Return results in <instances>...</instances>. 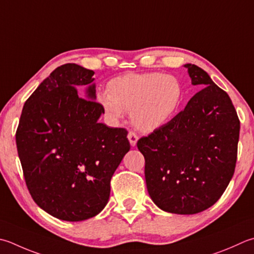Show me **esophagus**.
I'll return each instance as SVG.
<instances>
[{"label":"esophagus","mask_w":254,"mask_h":254,"mask_svg":"<svg viewBox=\"0 0 254 254\" xmlns=\"http://www.w3.org/2000/svg\"><path fill=\"white\" fill-rule=\"evenodd\" d=\"M127 137H128V141H130L131 146H135L136 142L138 140V136L136 135V133L133 132V131H130L127 134Z\"/></svg>","instance_id":"1"}]
</instances>
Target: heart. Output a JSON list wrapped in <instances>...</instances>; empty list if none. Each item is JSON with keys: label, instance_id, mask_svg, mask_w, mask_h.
<instances>
[{"label": "heart", "instance_id": "1", "mask_svg": "<svg viewBox=\"0 0 254 254\" xmlns=\"http://www.w3.org/2000/svg\"><path fill=\"white\" fill-rule=\"evenodd\" d=\"M103 110L112 119L130 111L133 126L144 132L163 127L174 117L182 102V87L171 74L127 73L109 82L108 93L98 96Z\"/></svg>", "mask_w": 254, "mask_h": 254}]
</instances>
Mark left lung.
I'll return each mask as SVG.
<instances>
[{
    "label": "left lung",
    "instance_id": "1",
    "mask_svg": "<svg viewBox=\"0 0 254 254\" xmlns=\"http://www.w3.org/2000/svg\"><path fill=\"white\" fill-rule=\"evenodd\" d=\"M192 86L202 88L184 110L137 141L145 181L162 210L193 215L222 196L236 168L240 121L230 97L196 64H187Z\"/></svg>",
    "mask_w": 254,
    "mask_h": 254
}]
</instances>
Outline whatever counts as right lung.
<instances>
[{
    "mask_svg": "<svg viewBox=\"0 0 254 254\" xmlns=\"http://www.w3.org/2000/svg\"><path fill=\"white\" fill-rule=\"evenodd\" d=\"M93 74L76 64L55 69L25 102L15 135L34 201L66 221L106 207L112 175L131 147L126 128L98 122L104 110L94 101ZM86 84L88 99L76 90Z\"/></svg>",
    "mask_w": 254,
    "mask_h": 254,
    "instance_id": "right-lung-1",
    "label": "right lung"
}]
</instances>
